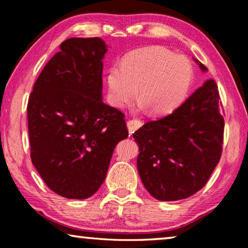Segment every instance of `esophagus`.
I'll return each mask as SVG.
<instances>
[{
	"label": "esophagus",
	"instance_id": "esophagus-1",
	"mask_svg": "<svg viewBox=\"0 0 248 248\" xmlns=\"http://www.w3.org/2000/svg\"><path fill=\"white\" fill-rule=\"evenodd\" d=\"M142 121L140 120H129L127 123V127H128V130H129V133L132 134L134 133V131H136L137 129H139L140 127H142Z\"/></svg>",
	"mask_w": 248,
	"mask_h": 248
}]
</instances>
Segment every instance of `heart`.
<instances>
[{"label":"heart","instance_id":"heart-1","mask_svg":"<svg viewBox=\"0 0 248 248\" xmlns=\"http://www.w3.org/2000/svg\"><path fill=\"white\" fill-rule=\"evenodd\" d=\"M194 69L183 54L161 46L139 49L124 59L121 68L112 66L106 77L107 99L123 108L138 96L140 109L154 116L175 111L189 95Z\"/></svg>","mask_w":248,"mask_h":248}]
</instances>
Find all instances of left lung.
<instances>
[{
	"mask_svg": "<svg viewBox=\"0 0 248 248\" xmlns=\"http://www.w3.org/2000/svg\"><path fill=\"white\" fill-rule=\"evenodd\" d=\"M194 61L207 72L201 62ZM219 98L215 79L209 78L170 115L149 121L133 133L140 152L138 171L155 199H186L208 182L223 143Z\"/></svg>",
	"mask_w": 248,
	"mask_h": 248,
	"instance_id": "8db88e82",
	"label": "left lung"
}]
</instances>
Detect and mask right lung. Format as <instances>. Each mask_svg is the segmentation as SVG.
<instances>
[{
    "instance_id": "right-lung-1",
    "label": "right lung",
    "mask_w": 248,
    "mask_h": 248,
    "mask_svg": "<svg viewBox=\"0 0 248 248\" xmlns=\"http://www.w3.org/2000/svg\"><path fill=\"white\" fill-rule=\"evenodd\" d=\"M60 49L29 96L31 157L52 191L86 199L102 186L128 130L123 112L103 102L106 43L98 37L70 38Z\"/></svg>"
}]
</instances>
